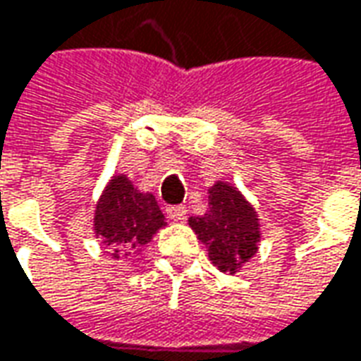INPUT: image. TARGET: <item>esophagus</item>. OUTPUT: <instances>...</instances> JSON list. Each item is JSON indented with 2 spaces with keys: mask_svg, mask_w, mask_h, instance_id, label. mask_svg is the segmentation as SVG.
<instances>
[{
  "mask_svg": "<svg viewBox=\"0 0 361 361\" xmlns=\"http://www.w3.org/2000/svg\"><path fill=\"white\" fill-rule=\"evenodd\" d=\"M166 216L173 220V222H183L186 219V207L178 204V207H169L166 209Z\"/></svg>",
  "mask_w": 361,
  "mask_h": 361,
  "instance_id": "esophagus-1",
  "label": "esophagus"
}]
</instances>
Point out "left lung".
<instances>
[{
	"label": "left lung",
	"instance_id": "left-lung-1",
	"mask_svg": "<svg viewBox=\"0 0 361 361\" xmlns=\"http://www.w3.org/2000/svg\"><path fill=\"white\" fill-rule=\"evenodd\" d=\"M188 226L207 246L210 262L231 276L252 260L262 240L254 204L226 180L209 186V210L204 216H190Z\"/></svg>",
	"mask_w": 361,
	"mask_h": 361
}]
</instances>
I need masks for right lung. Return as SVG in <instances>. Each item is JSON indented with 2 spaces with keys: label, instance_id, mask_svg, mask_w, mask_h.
I'll return each instance as SVG.
<instances>
[{
  "label": "right lung",
  "instance_id": "right-lung-1",
  "mask_svg": "<svg viewBox=\"0 0 361 361\" xmlns=\"http://www.w3.org/2000/svg\"><path fill=\"white\" fill-rule=\"evenodd\" d=\"M166 226L152 192H142L125 173L109 178L95 204L93 232L109 246L113 260L141 254L145 244Z\"/></svg>",
  "mask_w": 361,
  "mask_h": 361
}]
</instances>
